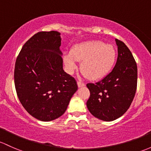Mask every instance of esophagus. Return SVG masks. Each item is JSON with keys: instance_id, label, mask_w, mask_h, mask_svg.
Returning <instances> with one entry per match:
<instances>
[{"instance_id": "1", "label": "esophagus", "mask_w": 151, "mask_h": 151, "mask_svg": "<svg viewBox=\"0 0 151 151\" xmlns=\"http://www.w3.org/2000/svg\"><path fill=\"white\" fill-rule=\"evenodd\" d=\"M77 85H78V88H82V87L85 86V84L80 82H77Z\"/></svg>"}]
</instances>
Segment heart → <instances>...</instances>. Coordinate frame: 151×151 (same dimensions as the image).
Segmentation results:
<instances>
[{
	"mask_svg": "<svg viewBox=\"0 0 151 151\" xmlns=\"http://www.w3.org/2000/svg\"><path fill=\"white\" fill-rule=\"evenodd\" d=\"M63 62L69 72L81 62L80 71L90 80H98L110 73L116 61V50L111 44L101 40H90L74 45L70 53H65Z\"/></svg>",
	"mask_w": 151,
	"mask_h": 151,
	"instance_id": "b5f03b06",
	"label": "heart"
}]
</instances>
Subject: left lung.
Returning <instances> with one entry per match:
<instances>
[{
	"instance_id": "obj_1",
	"label": "left lung",
	"mask_w": 151,
	"mask_h": 151,
	"mask_svg": "<svg viewBox=\"0 0 151 151\" xmlns=\"http://www.w3.org/2000/svg\"><path fill=\"white\" fill-rule=\"evenodd\" d=\"M118 58L113 70L96 83H88L89 111L95 117L111 122L122 116L134 99L137 90V67L127 46L116 39Z\"/></svg>"
}]
</instances>
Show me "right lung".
Listing matches in <instances>:
<instances>
[{"instance_id": "right-lung-1", "label": "right lung", "mask_w": 151, "mask_h": 151, "mask_svg": "<svg viewBox=\"0 0 151 151\" xmlns=\"http://www.w3.org/2000/svg\"><path fill=\"white\" fill-rule=\"evenodd\" d=\"M60 35L56 31L36 33L16 60L17 96L25 110L40 121L62 116L78 88L75 79L63 69Z\"/></svg>"}]
</instances>
